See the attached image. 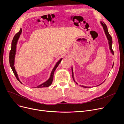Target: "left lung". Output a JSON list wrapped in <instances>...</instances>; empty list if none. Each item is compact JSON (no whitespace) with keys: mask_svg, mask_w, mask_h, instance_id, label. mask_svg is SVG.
Instances as JSON below:
<instances>
[{"mask_svg":"<svg viewBox=\"0 0 124 124\" xmlns=\"http://www.w3.org/2000/svg\"><path fill=\"white\" fill-rule=\"evenodd\" d=\"M100 23L101 24V25L102 26V27H103V29L104 30V32H105V35L106 36V37L107 39H108V44H109V49H110V52L112 53V55H114V51L112 50V37L111 36H110V35L108 33V29H107V26L106 25V24L104 23V22H100ZM113 66H114V64H113L112 65V68L113 67ZM71 70H72V78H73V79L74 80V82H75V80H74V76H73V68H72V67H71ZM75 83H76L77 84H78L77 82H75ZM100 84V85H101ZM81 86V85H80ZM81 87H84V88H90V87H86V86H84V85H82Z\"/></svg>","mask_w":124,"mask_h":124,"instance_id":"left-lung-1","label":"left lung"}]
</instances>
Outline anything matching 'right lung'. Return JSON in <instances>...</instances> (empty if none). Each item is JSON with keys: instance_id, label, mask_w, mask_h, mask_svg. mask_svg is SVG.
I'll use <instances>...</instances> for the list:
<instances>
[{"instance_id": "1", "label": "right lung", "mask_w": 124, "mask_h": 124, "mask_svg": "<svg viewBox=\"0 0 124 124\" xmlns=\"http://www.w3.org/2000/svg\"><path fill=\"white\" fill-rule=\"evenodd\" d=\"M21 33H22V29H20V30L17 33H16V35H15V36L14 37L13 39L12 40V47H11V50L9 52V64H10V66L11 67L12 70L15 75L16 78H17V79H18V81L21 83H21V82L18 76V74L16 71V69L14 66V64H15V55H16V47H17V42L18 41V39L20 37V35L21 34ZM62 58L60 59V60L59 61H58L57 62V63L56 64L55 66L54 67V68L53 69L52 71L51 72V75L50 78H49L47 80H46V82H45V83H42V84L37 86V87H34V88H44V87H48L50 86L53 82V77H54V73L55 70L56 69V68H57V67L58 66V65H59V64L61 62V60H62Z\"/></svg>"}]
</instances>
